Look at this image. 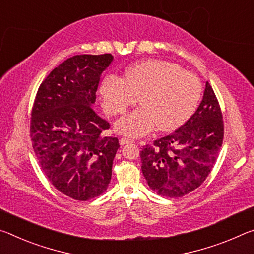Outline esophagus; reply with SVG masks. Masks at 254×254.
Masks as SVG:
<instances>
[{
    "label": "esophagus",
    "instance_id": "esophagus-1",
    "mask_svg": "<svg viewBox=\"0 0 254 254\" xmlns=\"http://www.w3.org/2000/svg\"><path fill=\"white\" fill-rule=\"evenodd\" d=\"M135 140L131 139V138H126V137H123V138L119 139V143L120 145H125V144H128V143H134Z\"/></svg>",
    "mask_w": 254,
    "mask_h": 254
}]
</instances>
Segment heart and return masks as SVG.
<instances>
[{"label":"heart","mask_w":254,"mask_h":254,"mask_svg":"<svg viewBox=\"0 0 254 254\" xmlns=\"http://www.w3.org/2000/svg\"><path fill=\"white\" fill-rule=\"evenodd\" d=\"M102 105L110 116L122 115L138 100L142 106L119 120L117 129L143 136L157 126L169 131L188 119L201 94L200 81L176 63L147 60L128 67L125 77L109 75L100 86Z\"/></svg>","instance_id":"heart-1"}]
</instances>
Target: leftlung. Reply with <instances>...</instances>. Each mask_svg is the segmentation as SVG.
<instances>
[{
  "instance_id": "obj_1",
  "label": "left lung",
  "mask_w": 254,
  "mask_h": 254,
  "mask_svg": "<svg viewBox=\"0 0 254 254\" xmlns=\"http://www.w3.org/2000/svg\"><path fill=\"white\" fill-rule=\"evenodd\" d=\"M223 138L221 106L206 82L196 112L172 134L143 146L142 172L149 188L169 198L184 197L197 189L213 169Z\"/></svg>"
}]
</instances>
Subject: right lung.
<instances>
[{
  "label": "right lung",
  "instance_id": "1",
  "mask_svg": "<svg viewBox=\"0 0 254 254\" xmlns=\"http://www.w3.org/2000/svg\"><path fill=\"white\" fill-rule=\"evenodd\" d=\"M114 56L76 55L54 68L37 91L30 118L32 147L41 170L65 196L85 201L111 180L117 137L95 112L100 75Z\"/></svg>",
  "mask_w": 254,
  "mask_h": 254
}]
</instances>
